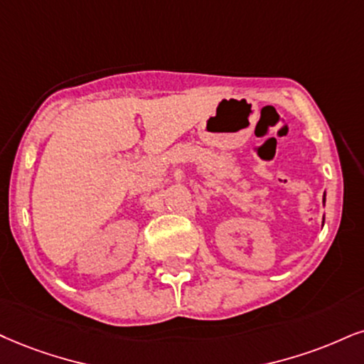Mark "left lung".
I'll list each match as a JSON object with an SVG mask.
<instances>
[{
    "instance_id": "obj_1",
    "label": "left lung",
    "mask_w": 364,
    "mask_h": 364,
    "mask_svg": "<svg viewBox=\"0 0 364 364\" xmlns=\"http://www.w3.org/2000/svg\"><path fill=\"white\" fill-rule=\"evenodd\" d=\"M324 200H326V196H324Z\"/></svg>"
}]
</instances>
